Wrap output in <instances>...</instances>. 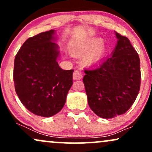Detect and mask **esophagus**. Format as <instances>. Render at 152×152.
Masks as SVG:
<instances>
[{
  "label": "esophagus",
  "instance_id": "esophagus-1",
  "mask_svg": "<svg viewBox=\"0 0 152 152\" xmlns=\"http://www.w3.org/2000/svg\"><path fill=\"white\" fill-rule=\"evenodd\" d=\"M82 77H83V74H82L81 71L78 70L75 71L74 74H73V78H74V80H80L81 79Z\"/></svg>",
  "mask_w": 152,
  "mask_h": 152
}]
</instances>
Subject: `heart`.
Here are the masks:
<instances>
[{
    "label": "heart",
    "mask_w": 152,
    "mask_h": 152,
    "mask_svg": "<svg viewBox=\"0 0 152 152\" xmlns=\"http://www.w3.org/2000/svg\"><path fill=\"white\" fill-rule=\"evenodd\" d=\"M71 52L75 56L85 55L83 62L86 65H92L98 63L104 56L105 46L101 38H94L74 43L71 46Z\"/></svg>",
    "instance_id": "heart-1"
}]
</instances>
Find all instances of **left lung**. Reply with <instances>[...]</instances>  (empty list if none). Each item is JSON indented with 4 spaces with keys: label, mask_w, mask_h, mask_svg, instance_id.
<instances>
[{
    "label": "left lung",
    "mask_w": 152,
    "mask_h": 152,
    "mask_svg": "<svg viewBox=\"0 0 152 152\" xmlns=\"http://www.w3.org/2000/svg\"><path fill=\"white\" fill-rule=\"evenodd\" d=\"M117 43L109 57L85 70L83 81L91 109L103 118L126 113L135 102L141 83L140 59L125 36L115 32Z\"/></svg>",
    "instance_id": "8db88e82"
}]
</instances>
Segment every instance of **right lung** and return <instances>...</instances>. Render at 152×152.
I'll return each instance as SVG.
<instances>
[{
    "label": "right lung",
    "mask_w": 152,
    "mask_h": 152,
    "mask_svg": "<svg viewBox=\"0 0 152 152\" xmlns=\"http://www.w3.org/2000/svg\"><path fill=\"white\" fill-rule=\"evenodd\" d=\"M56 39L55 30L28 38L14 61L13 80L19 99L29 111L43 117L63 109L73 84L74 71L58 66Z\"/></svg>",
    "instance_id": "1"
}]
</instances>
